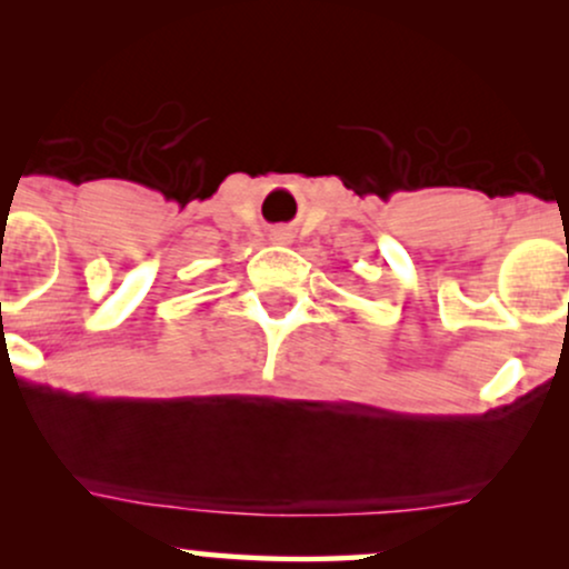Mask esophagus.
I'll list each match as a JSON object with an SVG mask.
<instances>
[{"label": "esophagus", "mask_w": 569, "mask_h": 569, "mask_svg": "<svg viewBox=\"0 0 569 569\" xmlns=\"http://www.w3.org/2000/svg\"><path fill=\"white\" fill-rule=\"evenodd\" d=\"M286 238H289V234H286L283 230H276V232H272V240H278V243H283Z\"/></svg>", "instance_id": "1"}]
</instances>
